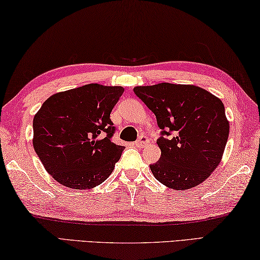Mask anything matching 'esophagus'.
<instances>
[{"instance_id":"1","label":"esophagus","mask_w":260,"mask_h":260,"mask_svg":"<svg viewBox=\"0 0 260 260\" xmlns=\"http://www.w3.org/2000/svg\"><path fill=\"white\" fill-rule=\"evenodd\" d=\"M148 143V138L146 137V136H144V135H142L139 137V139L137 140V142L136 143H134V145L136 147H144L145 145H146Z\"/></svg>"}]
</instances>
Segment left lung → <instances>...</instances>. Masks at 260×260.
I'll list each match as a JSON object with an SVG mask.
<instances>
[{"label": "left lung", "instance_id": "left-lung-1", "mask_svg": "<svg viewBox=\"0 0 260 260\" xmlns=\"http://www.w3.org/2000/svg\"><path fill=\"white\" fill-rule=\"evenodd\" d=\"M136 95L155 114L161 157L149 166L155 178L176 190L203 183L221 161L230 123L219 98L195 85L136 86Z\"/></svg>", "mask_w": 260, "mask_h": 260}]
</instances>
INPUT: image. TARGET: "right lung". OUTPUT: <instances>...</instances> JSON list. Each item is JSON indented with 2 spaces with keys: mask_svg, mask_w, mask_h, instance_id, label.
Listing matches in <instances>:
<instances>
[{
  "mask_svg": "<svg viewBox=\"0 0 260 260\" xmlns=\"http://www.w3.org/2000/svg\"><path fill=\"white\" fill-rule=\"evenodd\" d=\"M124 89L97 83L54 93L33 120V146L54 180L74 189L106 180L124 147L112 142L111 112Z\"/></svg>",
  "mask_w": 260,
  "mask_h": 260,
  "instance_id": "1",
  "label": "right lung"
}]
</instances>
